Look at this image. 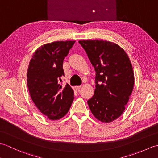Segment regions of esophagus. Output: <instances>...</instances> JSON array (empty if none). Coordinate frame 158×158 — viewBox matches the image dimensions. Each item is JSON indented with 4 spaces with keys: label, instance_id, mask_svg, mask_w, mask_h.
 <instances>
[{
    "label": "esophagus",
    "instance_id": "1",
    "mask_svg": "<svg viewBox=\"0 0 158 158\" xmlns=\"http://www.w3.org/2000/svg\"><path fill=\"white\" fill-rule=\"evenodd\" d=\"M81 88V85H79V86H75V90H79Z\"/></svg>",
    "mask_w": 158,
    "mask_h": 158
}]
</instances>
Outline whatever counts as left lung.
Listing matches in <instances>:
<instances>
[{"instance_id": "8db88e82", "label": "left lung", "mask_w": 158, "mask_h": 158, "mask_svg": "<svg viewBox=\"0 0 158 158\" xmlns=\"http://www.w3.org/2000/svg\"><path fill=\"white\" fill-rule=\"evenodd\" d=\"M96 71L94 94L88 100L92 114L102 122L115 120L125 110L135 83L132 64L116 43L100 40L79 41Z\"/></svg>"}]
</instances>
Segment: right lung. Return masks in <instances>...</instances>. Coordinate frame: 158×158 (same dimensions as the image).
<instances>
[{
	"label": "right lung",
	"instance_id": "obj_1",
	"mask_svg": "<svg viewBox=\"0 0 158 158\" xmlns=\"http://www.w3.org/2000/svg\"><path fill=\"white\" fill-rule=\"evenodd\" d=\"M75 41H56L40 47L34 53L27 71V85L32 101L52 120L61 119L68 113L74 99L69 84L60 82L64 76L63 61Z\"/></svg>",
	"mask_w": 158,
	"mask_h": 158
}]
</instances>
